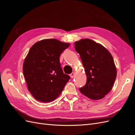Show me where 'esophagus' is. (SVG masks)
<instances>
[{"instance_id":"esophagus-1","label":"esophagus","mask_w":135,"mask_h":135,"mask_svg":"<svg viewBox=\"0 0 135 135\" xmlns=\"http://www.w3.org/2000/svg\"><path fill=\"white\" fill-rule=\"evenodd\" d=\"M74 75H75V73H74V72H73V73H71V74H70V77L71 78H73L74 77Z\"/></svg>"}]
</instances>
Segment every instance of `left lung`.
Masks as SVG:
<instances>
[{"label": "left lung", "mask_w": 135, "mask_h": 135, "mask_svg": "<svg viewBox=\"0 0 135 135\" xmlns=\"http://www.w3.org/2000/svg\"><path fill=\"white\" fill-rule=\"evenodd\" d=\"M87 76V82L80 92L92 100H100L111 91L117 76L112 56L100 44L89 39L75 42Z\"/></svg>", "instance_id": "left-lung-1"}]
</instances>
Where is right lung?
<instances>
[{"instance_id": "obj_1", "label": "right lung", "mask_w": 135, "mask_h": 135, "mask_svg": "<svg viewBox=\"0 0 135 135\" xmlns=\"http://www.w3.org/2000/svg\"><path fill=\"white\" fill-rule=\"evenodd\" d=\"M69 43L55 39L36 42L28 51L23 65V73L28 91L36 100L54 101L70 79L61 67L60 56Z\"/></svg>"}]
</instances>
